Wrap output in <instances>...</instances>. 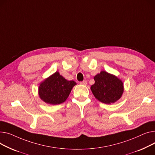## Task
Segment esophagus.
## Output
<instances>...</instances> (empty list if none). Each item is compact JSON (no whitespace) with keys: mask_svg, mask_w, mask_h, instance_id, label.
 <instances>
[{"mask_svg":"<svg viewBox=\"0 0 155 155\" xmlns=\"http://www.w3.org/2000/svg\"><path fill=\"white\" fill-rule=\"evenodd\" d=\"M80 84L81 85H86L87 84V80H84L82 81H80Z\"/></svg>","mask_w":155,"mask_h":155,"instance_id":"obj_1","label":"esophagus"}]
</instances>
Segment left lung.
Segmentation results:
<instances>
[{
  "instance_id": "obj_1",
  "label": "left lung",
  "mask_w": 155,
  "mask_h": 155,
  "mask_svg": "<svg viewBox=\"0 0 155 155\" xmlns=\"http://www.w3.org/2000/svg\"><path fill=\"white\" fill-rule=\"evenodd\" d=\"M95 84L91 90L95 97L105 104H111L118 101L124 91L122 81L114 75L101 71L94 77Z\"/></svg>"
}]
</instances>
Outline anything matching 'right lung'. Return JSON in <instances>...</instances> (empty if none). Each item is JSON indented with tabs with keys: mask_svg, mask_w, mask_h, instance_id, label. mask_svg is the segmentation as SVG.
<instances>
[{
	"mask_svg": "<svg viewBox=\"0 0 155 155\" xmlns=\"http://www.w3.org/2000/svg\"><path fill=\"white\" fill-rule=\"evenodd\" d=\"M76 84L75 81L66 80L58 71H56L41 82L38 87V95L46 104H60L67 100Z\"/></svg>",
	"mask_w": 155,
	"mask_h": 155,
	"instance_id": "add662e5",
	"label": "right lung"
}]
</instances>
